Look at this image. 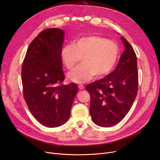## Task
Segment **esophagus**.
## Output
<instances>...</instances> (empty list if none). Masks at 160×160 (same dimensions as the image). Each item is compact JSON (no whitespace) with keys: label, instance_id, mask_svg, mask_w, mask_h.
<instances>
[{"label":"esophagus","instance_id":"1","mask_svg":"<svg viewBox=\"0 0 160 160\" xmlns=\"http://www.w3.org/2000/svg\"><path fill=\"white\" fill-rule=\"evenodd\" d=\"M78 89H80V90H82V89H84V86H83V85H82V84L78 85Z\"/></svg>","mask_w":160,"mask_h":160}]
</instances>
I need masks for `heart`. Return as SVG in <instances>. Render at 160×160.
<instances>
[{
	"label": "heart",
	"instance_id": "b5f03b06",
	"mask_svg": "<svg viewBox=\"0 0 160 160\" xmlns=\"http://www.w3.org/2000/svg\"><path fill=\"white\" fill-rule=\"evenodd\" d=\"M118 55L115 43L95 35L76 39L72 45L63 46L60 51L62 62L67 69H71L82 58V64L67 74L68 79L76 83L88 82L95 75L105 77L114 68Z\"/></svg>",
	"mask_w": 160,
	"mask_h": 160
}]
</instances>
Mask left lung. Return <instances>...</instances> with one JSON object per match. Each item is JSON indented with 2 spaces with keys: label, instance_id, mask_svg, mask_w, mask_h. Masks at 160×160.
Instances as JSON below:
<instances>
[{
  "label": "left lung",
  "instance_id": "obj_1",
  "mask_svg": "<svg viewBox=\"0 0 160 160\" xmlns=\"http://www.w3.org/2000/svg\"><path fill=\"white\" fill-rule=\"evenodd\" d=\"M121 38L125 48L115 69L86 88L91 97L92 121L99 127L118 124L130 111L138 93L137 56L127 40Z\"/></svg>",
  "mask_w": 160,
  "mask_h": 160
}]
</instances>
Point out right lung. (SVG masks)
I'll list each match as a JSON object with an SVG mask.
<instances>
[{
    "instance_id": "obj_1",
    "label": "right lung",
    "mask_w": 160,
    "mask_h": 160,
    "mask_svg": "<svg viewBox=\"0 0 160 160\" xmlns=\"http://www.w3.org/2000/svg\"><path fill=\"white\" fill-rule=\"evenodd\" d=\"M64 31H42L28 47L21 77L24 98L35 119L49 128L60 127L69 120L78 87L75 83L60 85L65 77L60 51Z\"/></svg>"
}]
</instances>
